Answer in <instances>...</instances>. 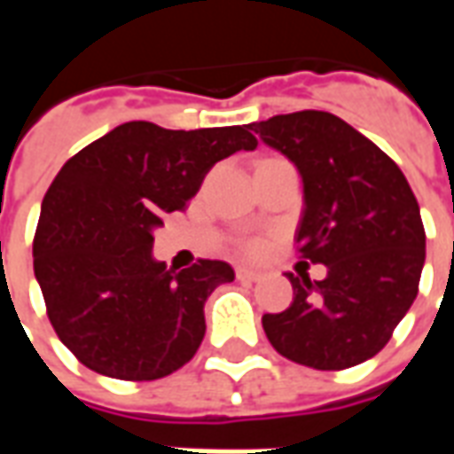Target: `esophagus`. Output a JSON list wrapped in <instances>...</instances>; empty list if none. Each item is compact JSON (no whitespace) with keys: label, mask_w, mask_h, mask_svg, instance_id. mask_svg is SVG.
I'll use <instances>...</instances> for the list:
<instances>
[{"label":"esophagus","mask_w":454,"mask_h":454,"mask_svg":"<svg viewBox=\"0 0 454 454\" xmlns=\"http://www.w3.org/2000/svg\"><path fill=\"white\" fill-rule=\"evenodd\" d=\"M236 277L240 279V282H260V279H262L260 272H255V270H247V267H238Z\"/></svg>","instance_id":"esophagus-1"}]
</instances>
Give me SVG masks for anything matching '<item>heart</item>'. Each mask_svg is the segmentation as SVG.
<instances>
[{"label":"heart","instance_id":"1","mask_svg":"<svg viewBox=\"0 0 454 454\" xmlns=\"http://www.w3.org/2000/svg\"><path fill=\"white\" fill-rule=\"evenodd\" d=\"M265 250V240H260V238H250L243 243V253L246 255H260Z\"/></svg>","mask_w":454,"mask_h":454}]
</instances>
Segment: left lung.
I'll return each instance as SVG.
<instances>
[{
  "label": "left lung",
  "mask_w": 454,
  "mask_h": 454,
  "mask_svg": "<svg viewBox=\"0 0 454 454\" xmlns=\"http://www.w3.org/2000/svg\"><path fill=\"white\" fill-rule=\"evenodd\" d=\"M292 160L304 182L296 253L328 267L321 282L292 275L294 301L262 316L267 340L286 360L348 370L370 360L419 294L426 231L419 201L394 160L328 112L250 123Z\"/></svg>",
  "instance_id": "8db88e82"
}]
</instances>
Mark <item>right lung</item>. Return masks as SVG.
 Segmentation results:
<instances>
[{"label":"right lung","instance_id":"right-lung-1","mask_svg":"<svg viewBox=\"0 0 454 454\" xmlns=\"http://www.w3.org/2000/svg\"><path fill=\"white\" fill-rule=\"evenodd\" d=\"M246 126L168 130L121 123L67 160L41 207L34 272L58 338L84 367L126 381L168 377L204 340V301L233 282L221 260L172 272L153 231L184 211L207 172L255 150Z\"/></svg>","mask_w":454,"mask_h":454}]
</instances>
